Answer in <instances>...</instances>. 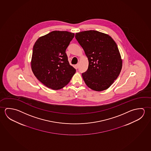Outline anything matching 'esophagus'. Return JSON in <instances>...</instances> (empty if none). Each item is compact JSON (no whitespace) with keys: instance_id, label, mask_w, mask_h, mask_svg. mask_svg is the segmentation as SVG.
Returning a JSON list of instances; mask_svg holds the SVG:
<instances>
[{"instance_id":"esophagus-1","label":"esophagus","mask_w":151,"mask_h":151,"mask_svg":"<svg viewBox=\"0 0 151 151\" xmlns=\"http://www.w3.org/2000/svg\"><path fill=\"white\" fill-rule=\"evenodd\" d=\"M79 63H78V64H77L76 65V66H76V68H78L79 67Z\"/></svg>"}]
</instances>
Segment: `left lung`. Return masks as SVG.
Segmentation results:
<instances>
[{"mask_svg":"<svg viewBox=\"0 0 151 151\" xmlns=\"http://www.w3.org/2000/svg\"><path fill=\"white\" fill-rule=\"evenodd\" d=\"M75 38L88 60L82 73L87 86L95 91L107 89L118 77L122 60L116 42L109 35L96 30L77 32Z\"/></svg>","mask_w":151,"mask_h":151,"instance_id":"left-lung-1","label":"left lung"}]
</instances>
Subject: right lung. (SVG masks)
<instances>
[{
  "instance_id": "add662e5",
  "label": "right lung",
  "mask_w": 151,
  "mask_h": 151,
  "mask_svg": "<svg viewBox=\"0 0 151 151\" xmlns=\"http://www.w3.org/2000/svg\"><path fill=\"white\" fill-rule=\"evenodd\" d=\"M66 31H53L40 37L32 50V69L46 86L61 89L69 83L76 69L69 65L66 50L74 37Z\"/></svg>"
}]
</instances>
